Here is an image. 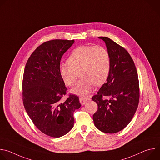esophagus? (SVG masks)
<instances>
[{
	"label": "esophagus",
	"instance_id": "34e87169",
	"mask_svg": "<svg viewBox=\"0 0 160 160\" xmlns=\"http://www.w3.org/2000/svg\"><path fill=\"white\" fill-rule=\"evenodd\" d=\"M79 100H80V102L81 103V104L82 106H83L89 99L88 98H85V97H80Z\"/></svg>",
	"mask_w": 160,
	"mask_h": 160
}]
</instances>
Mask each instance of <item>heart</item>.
Wrapping results in <instances>:
<instances>
[{
  "label": "heart",
  "mask_w": 160,
  "mask_h": 160,
  "mask_svg": "<svg viewBox=\"0 0 160 160\" xmlns=\"http://www.w3.org/2000/svg\"><path fill=\"white\" fill-rule=\"evenodd\" d=\"M67 62L60 66L59 74L66 85L72 87L80 73L82 78L72 89V92L77 95L87 96L94 85H102L109 75V53L99 45H83L77 47L70 53Z\"/></svg>",
  "instance_id": "b5f03b06"
}]
</instances>
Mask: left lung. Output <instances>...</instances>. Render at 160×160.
<instances>
[{
    "label": "left lung",
    "instance_id": "obj_1",
    "mask_svg": "<svg viewBox=\"0 0 160 160\" xmlns=\"http://www.w3.org/2000/svg\"><path fill=\"white\" fill-rule=\"evenodd\" d=\"M99 38L104 41L109 53L111 69L107 82L92 98L98 106L93 121L101 132L114 133L128 125L138 109L139 78L127 51L108 37Z\"/></svg>",
    "mask_w": 160,
    "mask_h": 160
}]
</instances>
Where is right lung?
<instances>
[{"label":"right lung","mask_w":160,"mask_h":160,"mask_svg":"<svg viewBox=\"0 0 160 160\" xmlns=\"http://www.w3.org/2000/svg\"><path fill=\"white\" fill-rule=\"evenodd\" d=\"M74 40L56 39L45 42L28 58L22 78V102L33 124L52 138L69 132L74 125L73 112L81 104L79 98L69 94L59 74L60 62Z\"/></svg>","instance_id":"right-lung-1"}]
</instances>
